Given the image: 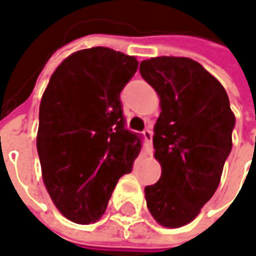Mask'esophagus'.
<instances>
[{
	"label": "esophagus",
	"mask_w": 256,
	"mask_h": 256,
	"mask_svg": "<svg viewBox=\"0 0 256 256\" xmlns=\"http://www.w3.org/2000/svg\"><path fill=\"white\" fill-rule=\"evenodd\" d=\"M144 136H145V140H146V142H148V145L150 146V149H152V131H150L149 128H146V130L144 131Z\"/></svg>",
	"instance_id": "1"
}]
</instances>
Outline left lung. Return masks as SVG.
I'll list each match as a JSON object with an SVG mask.
<instances>
[{"label": "left lung", "mask_w": 256, "mask_h": 256, "mask_svg": "<svg viewBox=\"0 0 256 256\" xmlns=\"http://www.w3.org/2000/svg\"><path fill=\"white\" fill-rule=\"evenodd\" d=\"M140 72L162 108L154 126L162 174L145 188L146 206L160 226L182 227L196 218L220 184L236 116L224 87L194 60L152 58L140 62Z\"/></svg>", "instance_id": "8db88e82"}]
</instances>
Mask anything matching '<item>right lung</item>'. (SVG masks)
<instances>
[{"instance_id":"right-lung-1","label":"right lung","mask_w":256,"mask_h":256,"mask_svg":"<svg viewBox=\"0 0 256 256\" xmlns=\"http://www.w3.org/2000/svg\"><path fill=\"white\" fill-rule=\"evenodd\" d=\"M136 68L134 56L84 49L60 63L44 90L36 140L44 183L73 222L100 218L140 155L142 136L126 130L120 100Z\"/></svg>"}]
</instances>
